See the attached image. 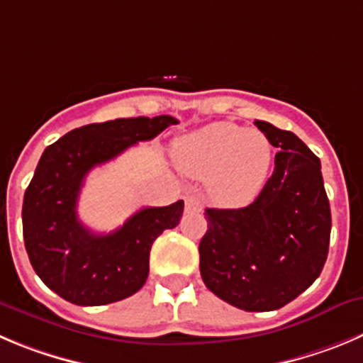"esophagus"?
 Wrapping results in <instances>:
<instances>
[{"mask_svg":"<svg viewBox=\"0 0 363 363\" xmlns=\"http://www.w3.org/2000/svg\"><path fill=\"white\" fill-rule=\"evenodd\" d=\"M184 202H186V211L188 213L202 211V201L199 195H195V193H188V195L184 197Z\"/></svg>","mask_w":363,"mask_h":363,"instance_id":"1","label":"esophagus"}]
</instances>
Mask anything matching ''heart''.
Returning <instances> with one entry per match:
<instances>
[{
  "label": "heart",
  "instance_id": "b5f03b06",
  "mask_svg": "<svg viewBox=\"0 0 363 363\" xmlns=\"http://www.w3.org/2000/svg\"><path fill=\"white\" fill-rule=\"evenodd\" d=\"M184 174L208 179L213 201L243 208L258 197L272 164V143L263 132L235 123H211L184 135L174 150Z\"/></svg>",
  "mask_w": 363,
  "mask_h": 363
}]
</instances>
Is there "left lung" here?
I'll list each match as a JSON object with an SVG mask.
<instances>
[{
  "label": "left lung",
  "instance_id": "1",
  "mask_svg": "<svg viewBox=\"0 0 363 363\" xmlns=\"http://www.w3.org/2000/svg\"><path fill=\"white\" fill-rule=\"evenodd\" d=\"M277 148L276 168L256 201L206 209L201 276L209 290L245 311H272L296 299L323 272L331 211L319 157L294 132L256 120Z\"/></svg>",
  "mask_w": 363,
  "mask_h": 363
}]
</instances>
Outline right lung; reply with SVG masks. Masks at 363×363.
Wrapping results in <instances>:
<instances>
[{
	"mask_svg": "<svg viewBox=\"0 0 363 363\" xmlns=\"http://www.w3.org/2000/svg\"><path fill=\"white\" fill-rule=\"evenodd\" d=\"M172 116L118 118L67 132L43 152L23 201L30 263L50 290L79 306L127 299L145 284L154 240L179 225L184 202L143 208L116 231L96 235L79 220L84 179L138 141L154 140Z\"/></svg>",
	"mask_w": 363,
	"mask_h": 363,
	"instance_id": "add662e5",
	"label": "right lung"
}]
</instances>
